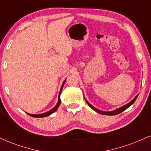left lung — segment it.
Listing matches in <instances>:
<instances>
[{"mask_svg":"<svg viewBox=\"0 0 151 151\" xmlns=\"http://www.w3.org/2000/svg\"><path fill=\"white\" fill-rule=\"evenodd\" d=\"M138 95H137L136 97H135V98L133 99L132 100V101H130V102H129V103H127V104H125V105H124V106H121V107H120V108H118V109H115V110H114V111H102V110H100V109H97V108H95V106H93L92 104H91V103H90L89 102H88V101L86 100V103L88 104V105L90 107H91V109H92L93 110H94L95 111H96L97 113H98V114H102V115H106V116H114V115H117V114H120V113H121V112H123V111H125V109H127V108L129 107V106H130L132 104H133V103H134V102H135V100H137V97H138Z\"/></svg>","mask_w":151,"mask_h":151,"instance_id":"obj_1","label":"left lung"}]
</instances>
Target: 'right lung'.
<instances>
[{"mask_svg":"<svg viewBox=\"0 0 151 151\" xmlns=\"http://www.w3.org/2000/svg\"><path fill=\"white\" fill-rule=\"evenodd\" d=\"M66 79L65 80V81L63 82V84L61 86V87H60V92H59V95H58V102H57V104H56V106H54V107L51 109V110L45 112V113H43V114H28L27 113V114L28 115L32 116V117H35V118H42V117H46V116H50L51 114H52L53 113H54L58 109V108L59 107V106H60V93H61V91H62V89L63 88V86L65 84V82Z\"/></svg>","mask_w":151,"mask_h":151,"instance_id":"add662e5","label":"right lung"}]
</instances>
